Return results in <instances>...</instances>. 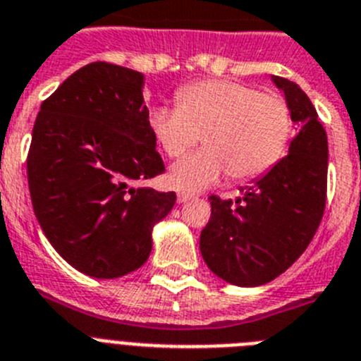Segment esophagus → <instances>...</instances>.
Returning a JSON list of instances; mask_svg holds the SVG:
<instances>
[{"label": "esophagus", "mask_w": 361, "mask_h": 361, "mask_svg": "<svg viewBox=\"0 0 361 361\" xmlns=\"http://www.w3.org/2000/svg\"><path fill=\"white\" fill-rule=\"evenodd\" d=\"M194 196L192 194H189V192H185V190H180V192H178V202L180 203H185V202H189V200H192Z\"/></svg>", "instance_id": "34e87169"}]
</instances>
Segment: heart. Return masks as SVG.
Segmentation results:
<instances>
[{
    "mask_svg": "<svg viewBox=\"0 0 361 361\" xmlns=\"http://www.w3.org/2000/svg\"><path fill=\"white\" fill-rule=\"evenodd\" d=\"M178 106L156 105L149 127L169 158H180L202 140L205 149L178 161L172 187L200 190L225 174L233 181L258 178L285 154L293 136L290 109L278 94L228 80H205L176 94Z\"/></svg>",
    "mask_w": 361,
    "mask_h": 361,
    "instance_id": "obj_1",
    "label": "heart"
}]
</instances>
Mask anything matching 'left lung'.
Listing matches in <instances>:
<instances>
[{
  "instance_id": "1",
  "label": "left lung",
  "mask_w": 361,
  "mask_h": 361,
  "mask_svg": "<svg viewBox=\"0 0 361 361\" xmlns=\"http://www.w3.org/2000/svg\"><path fill=\"white\" fill-rule=\"evenodd\" d=\"M272 81L300 133L289 154L247 187L243 198H209L211 219L200 236L209 269L240 287L269 283L287 271L311 243L327 200L329 145L318 112L294 81Z\"/></svg>"
}]
</instances>
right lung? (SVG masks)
<instances>
[{"label": "right lung", "mask_w": 361, "mask_h": 361, "mask_svg": "<svg viewBox=\"0 0 361 361\" xmlns=\"http://www.w3.org/2000/svg\"><path fill=\"white\" fill-rule=\"evenodd\" d=\"M163 172L142 72L94 61L42 103L27 158L34 214L83 274L112 280L147 262L176 194L134 183Z\"/></svg>", "instance_id": "right-lung-1"}]
</instances>
